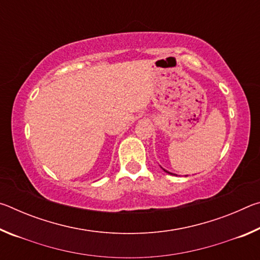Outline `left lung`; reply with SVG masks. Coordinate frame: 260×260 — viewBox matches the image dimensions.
Listing matches in <instances>:
<instances>
[{
  "instance_id": "8db88e82",
  "label": "left lung",
  "mask_w": 260,
  "mask_h": 260,
  "mask_svg": "<svg viewBox=\"0 0 260 260\" xmlns=\"http://www.w3.org/2000/svg\"><path fill=\"white\" fill-rule=\"evenodd\" d=\"M161 169H162V167H161ZM162 170H164V172H166V173H169V174H171V175H177V174H174V173H171V172H169V171H166L165 169H162Z\"/></svg>"
}]
</instances>
